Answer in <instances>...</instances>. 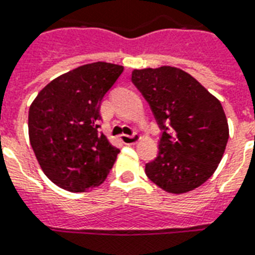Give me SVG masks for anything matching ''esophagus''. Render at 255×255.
Returning a JSON list of instances; mask_svg holds the SVG:
<instances>
[{
  "mask_svg": "<svg viewBox=\"0 0 255 255\" xmlns=\"http://www.w3.org/2000/svg\"><path fill=\"white\" fill-rule=\"evenodd\" d=\"M140 139V137L138 134H134V135H126V134H122L121 140L125 144H135L138 140Z\"/></svg>",
  "mask_w": 255,
  "mask_h": 255,
  "instance_id": "obj_1",
  "label": "esophagus"
}]
</instances>
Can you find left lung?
Here are the masks:
<instances>
[{"label": "left lung", "mask_w": 255, "mask_h": 255, "mask_svg": "<svg viewBox=\"0 0 255 255\" xmlns=\"http://www.w3.org/2000/svg\"><path fill=\"white\" fill-rule=\"evenodd\" d=\"M131 81L163 129L158 156L144 168L147 178L175 195L204 184L223 159L229 138L219 99L176 67L133 70Z\"/></svg>", "instance_id": "obj_1"}]
</instances>
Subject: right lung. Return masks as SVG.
<instances>
[{"label": "right lung", "mask_w": 255, "mask_h": 255, "mask_svg": "<svg viewBox=\"0 0 255 255\" xmlns=\"http://www.w3.org/2000/svg\"><path fill=\"white\" fill-rule=\"evenodd\" d=\"M124 67L84 64L50 81L28 109V138L47 178L71 192H85L107 179L120 152L99 134L100 105Z\"/></svg>", "instance_id": "1"}]
</instances>
